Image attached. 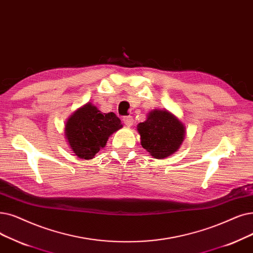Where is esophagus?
Returning <instances> with one entry per match:
<instances>
[{
    "label": "esophagus",
    "mask_w": 253,
    "mask_h": 253,
    "mask_svg": "<svg viewBox=\"0 0 253 253\" xmlns=\"http://www.w3.org/2000/svg\"><path fill=\"white\" fill-rule=\"evenodd\" d=\"M123 122H124V124H125L127 127L132 126V124H133V118L131 117V116L124 117V118H123Z\"/></svg>",
    "instance_id": "esophagus-1"
}]
</instances>
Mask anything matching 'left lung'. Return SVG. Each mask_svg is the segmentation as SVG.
Returning a JSON list of instances; mask_svg holds the SVG:
<instances>
[{
	"instance_id": "8db88e82",
	"label": "left lung",
	"mask_w": 253,
	"mask_h": 253,
	"mask_svg": "<svg viewBox=\"0 0 253 253\" xmlns=\"http://www.w3.org/2000/svg\"><path fill=\"white\" fill-rule=\"evenodd\" d=\"M140 144L156 159L167 158L177 152L185 136L181 121L167 109H154L145 122L137 125Z\"/></svg>"
}]
</instances>
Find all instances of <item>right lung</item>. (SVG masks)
<instances>
[{
  "label": "right lung",
  "instance_id": "add662e5",
  "mask_svg": "<svg viewBox=\"0 0 253 253\" xmlns=\"http://www.w3.org/2000/svg\"><path fill=\"white\" fill-rule=\"evenodd\" d=\"M120 128L121 120L114 113H101L93 104L86 103L68 119L65 136L76 156L89 160L105 147L108 137Z\"/></svg>",
  "mask_w": 253,
  "mask_h": 253
}]
</instances>
